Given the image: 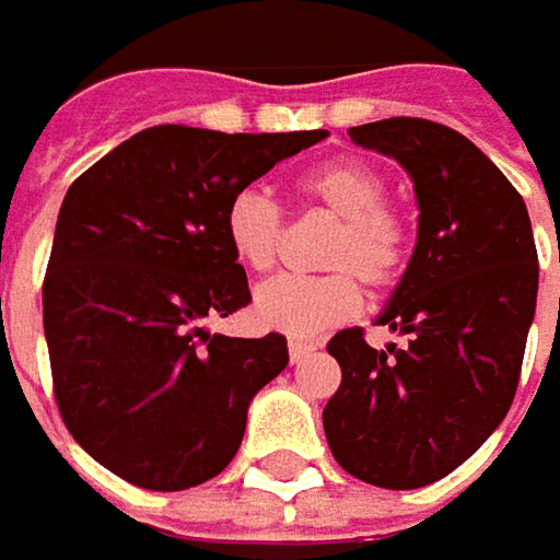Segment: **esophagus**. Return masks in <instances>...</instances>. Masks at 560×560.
I'll list each match as a JSON object with an SVG mask.
<instances>
[{
	"label": "esophagus",
	"instance_id": "34e87169",
	"mask_svg": "<svg viewBox=\"0 0 560 560\" xmlns=\"http://www.w3.org/2000/svg\"><path fill=\"white\" fill-rule=\"evenodd\" d=\"M320 342H314V339H299V336H292L290 339V358L299 364L302 358H308L317 349Z\"/></svg>",
	"mask_w": 560,
	"mask_h": 560
}]
</instances>
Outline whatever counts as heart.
Masks as SVG:
<instances>
[{"instance_id": "obj_1", "label": "heart", "mask_w": 560, "mask_h": 560, "mask_svg": "<svg viewBox=\"0 0 560 560\" xmlns=\"http://www.w3.org/2000/svg\"><path fill=\"white\" fill-rule=\"evenodd\" d=\"M299 192L339 218L324 252L327 273H280L255 290L252 312L268 330L314 336L361 312V283L393 287L408 258V230L386 205V177L361 159H334L299 177ZM230 252L248 270L273 268L283 246V211L265 189H240L224 211Z\"/></svg>"}]
</instances>
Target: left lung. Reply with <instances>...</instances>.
Instances as JSON below:
<instances>
[{
	"mask_svg": "<svg viewBox=\"0 0 560 560\" xmlns=\"http://www.w3.org/2000/svg\"><path fill=\"white\" fill-rule=\"evenodd\" d=\"M349 137L415 180L418 246L380 324L408 346L371 349L361 327L327 342L342 383L324 433L342 470L383 489L436 483L508 415L536 314L539 258L527 205L458 130L386 118Z\"/></svg>",
	"mask_w": 560,
	"mask_h": 560,
	"instance_id": "8db88e82",
	"label": "left lung"
}]
</instances>
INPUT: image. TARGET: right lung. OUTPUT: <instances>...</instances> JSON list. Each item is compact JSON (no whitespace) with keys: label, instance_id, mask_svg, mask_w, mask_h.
<instances>
[{"label":"right lung","instance_id":"obj_1","mask_svg":"<svg viewBox=\"0 0 560 560\" xmlns=\"http://www.w3.org/2000/svg\"><path fill=\"white\" fill-rule=\"evenodd\" d=\"M327 137L159 124L77 177L43 280L58 415L127 483L177 492L233 462L252 396L287 336L205 334L252 302L224 211L252 180Z\"/></svg>","mask_w":560,"mask_h":560}]
</instances>
